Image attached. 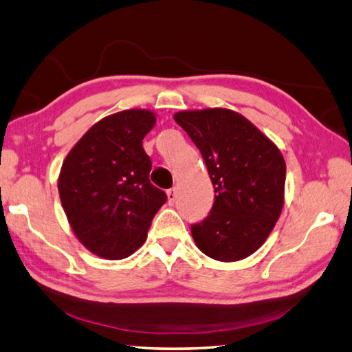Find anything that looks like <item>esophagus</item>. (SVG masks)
I'll return each instance as SVG.
<instances>
[{
  "instance_id": "esophagus-1",
  "label": "esophagus",
  "mask_w": 352,
  "mask_h": 352,
  "mask_svg": "<svg viewBox=\"0 0 352 352\" xmlns=\"http://www.w3.org/2000/svg\"><path fill=\"white\" fill-rule=\"evenodd\" d=\"M175 200H177V190H175V188H172V189L168 190V201H169V205H174Z\"/></svg>"
}]
</instances>
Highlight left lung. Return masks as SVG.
<instances>
[{"label": "left lung", "instance_id": "1", "mask_svg": "<svg viewBox=\"0 0 352 352\" xmlns=\"http://www.w3.org/2000/svg\"><path fill=\"white\" fill-rule=\"evenodd\" d=\"M174 119L199 147L216 192L210 216L190 226L195 245L216 261L248 258L281 216L285 192L281 151L234 110H183Z\"/></svg>", "mask_w": 352, "mask_h": 352}]
</instances>
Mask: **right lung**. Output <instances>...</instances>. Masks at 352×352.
<instances>
[{"mask_svg": "<svg viewBox=\"0 0 352 352\" xmlns=\"http://www.w3.org/2000/svg\"><path fill=\"white\" fill-rule=\"evenodd\" d=\"M152 110L130 109L88 129L63 160L57 186L68 223L88 252L124 259L146 242L166 194L148 180L152 162L142 140Z\"/></svg>", "mask_w": 352, "mask_h": 352, "instance_id": "right-lung-1", "label": "right lung"}]
</instances>
